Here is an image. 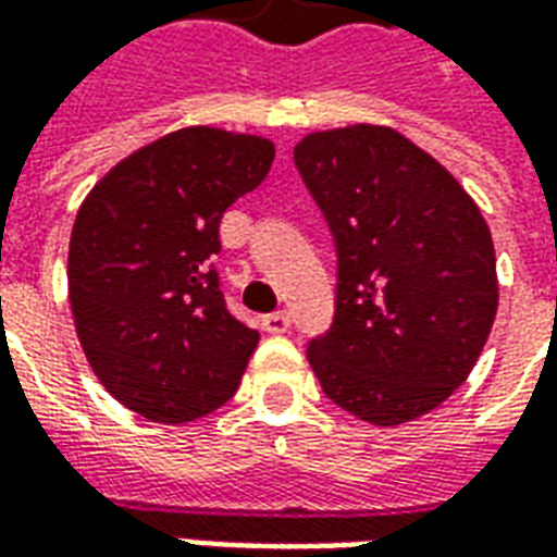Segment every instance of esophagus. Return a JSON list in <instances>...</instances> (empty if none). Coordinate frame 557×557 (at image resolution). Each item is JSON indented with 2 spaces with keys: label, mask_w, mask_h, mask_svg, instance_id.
I'll list each match as a JSON object with an SVG mask.
<instances>
[{
  "label": "esophagus",
  "mask_w": 557,
  "mask_h": 557,
  "mask_svg": "<svg viewBox=\"0 0 557 557\" xmlns=\"http://www.w3.org/2000/svg\"><path fill=\"white\" fill-rule=\"evenodd\" d=\"M292 325V319L286 310H277V313H268L262 315V327H265L268 334H286Z\"/></svg>",
  "instance_id": "esophagus-1"
}]
</instances>
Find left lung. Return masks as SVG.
I'll use <instances>...</instances> for the list:
<instances>
[{
	"label": "left lung",
	"mask_w": 557,
	"mask_h": 557,
	"mask_svg": "<svg viewBox=\"0 0 557 557\" xmlns=\"http://www.w3.org/2000/svg\"><path fill=\"white\" fill-rule=\"evenodd\" d=\"M295 166L337 247L334 325L307 346L319 385L375 426L426 414L466 382L495 322L486 220L394 127L307 134Z\"/></svg>",
	"instance_id": "obj_1"
}]
</instances>
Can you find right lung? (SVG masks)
I'll use <instances>...</instances> for the list:
<instances>
[{
    "label": "right lung",
    "mask_w": 557,
    "mask_h": 557,
    "mask_svg": "<svg viewBox=\"0 0 557 557\" xmlns=\"http://www.w3.org/2000/svg\"><path fill=\"white\" fill-rule=\"evenodd\" d=\"M271 160V139L184 127L115 163L79 206L67 250L79 346L143 418L187 423L238 391L259 331L226 310L211 259L223 211Z\"/></svg>",
    "instance_id": "1"
}]
</instances>
